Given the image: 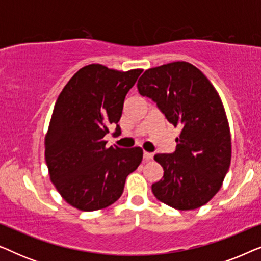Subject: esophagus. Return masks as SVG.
Wrapping results in <instances>:
<instances>
[{
    "label": "esophagus",
    "mask_w": 261,
    "mask_h": 261,
    "mask_svg": "<svg viewBox=\"0 0 261 261\" xmlns=\"http://www.w3.org/2000/svg\"><path fill=\"white\" fill-rule=\"evenodd\" d=\"M144 159L145 160H152L153 159V153L144 152Z\"/></svg>",
    "instance_id": "obj_1"
}]
</instances>
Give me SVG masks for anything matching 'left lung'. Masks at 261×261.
Returning <instances> with one entry per match:
<instances>
[{
    "label": "left lung",
    "instance_id": "8db88e82",
    "mask_svg": "<svg viewBox=\"0 0 261 261\" xmlns=\"http://www.w3.org/2000/svg\"><path fill=\"white\" fill-rule=\"evenodd\" d=\"M138 90L156 103L170 123L181 128L174 152L154 155L164 176L152 185L153 195L178 210L204 205L220 190L231 158L229 126L219 94L187 62L146 70Z\"/></svg>",
    "mask_w": 261,
    "mask_h": 261
}]
</instances>
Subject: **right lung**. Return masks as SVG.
Masks as SVG:
<instances>
[{"mask_svg": "<svg viewBox=\"0 0 261 261\" xmlns=\"http://www.w3.org/2000/svg\"><path fill=\"white\" fill-rule=\"evenodd\" d=\"M142 70L121 72L91 64L74 73L57 99L45 138L51 181L65 201L83 212L121 197L126 178L142 160L140 147H107L105 137L122 115L127 92Z\"/></svg>", "mask_w": 261, "mask_h": 261, "instance_id": "add662e5", "label": "right lung"}]
</instances>
